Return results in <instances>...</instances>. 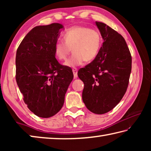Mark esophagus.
I'll return each instance as SVG.
<instances>
[{
    "mask_svg": "<svg viewBox=\"0 0 151 151\" xmlns=\"http://www.w3.org/2000/svg\"><path fill=\"white\" fill-rule=\"evenodd\" d=\"M73 72L74 74V78H76L78 77V75H77V73H78V70L77 68H73Z\"/></svg>",
    "mask_w": 151,
    "mask_h": 151,
    "instance_id": "1",
    "label": "esophagus"
}]
</instances>
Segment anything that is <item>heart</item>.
Wrapping results in <instances>:
<instances>
[{"instance_id":"heart-1","label":"heart","mask_w":151,"mask_h":151,"mask_svg":"<svg viewBox=\"0 0 151 151\" xmlns=\"http://www.w3.org/2000/svg\"><path fill=\"white\" fill-rule=\"evenodd\" d=\"M65 41L58 40L54 46L55 57L65 60L73 50V54L64 65L75 68L85 62H91L98 55L102 44L101 33L95 29L83 26H75L63 34Z\"/></svg>"}]
</instances>
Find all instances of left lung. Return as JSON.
Masks as SVG:
<instances>
[{
  "instance_id": "8db88e82",
  "label": "left lung",
  "mask_w": 151,
  "mask_h": 151,
  "mask_svg": "<svg viewBox=\"0 0 151 151\" xmlns=\"http://www.w3.org/2000/svg\"><path fill=\"white\" fill-rule=\"evenodd\" d=\"M103 42L95 59L78 72L84 83L83 103L89 111L102 114L114 109L126 93L132 58L122 36L108 25L96 22Z\"/></svg>"
}]
</instances>
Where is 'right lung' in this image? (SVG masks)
<instances>
[{
    "label": "right lung",
    "mask_w": 151,
    "mask_h": 151,
    "mask_svg": "<svg viewBox=\"0 0 151 151\" xmlns=\"http://www.w3.org/2000/svg\"><path fill=\"white\" fill-rule=\"evenodd\" d=\"M63 29L59 23L35 27L17 50L18 86L28 108L42 118H49L60 111L73 79L72 69L60 65L54 52Z\"/></svg>",
    "instance_id": "1"
}]
</instances>
